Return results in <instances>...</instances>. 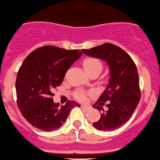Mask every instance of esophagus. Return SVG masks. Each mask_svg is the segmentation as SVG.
I'll return each instance as SVG.
<instances>
[{
  "label": "esophagus",
  "mask_w": 160,
  "mask_h": 160,
  "mask_svg": "<svg viewBox=\"0 0 160 160\" xmlns=\"http://www.w3.org/2000/svg\"><path fill=\"white\" fill-rule=\"evenodd\" d=\"M82 108L86 111H90V110H91V107H90V106H87V105H82Z\"/></svg>",
  "instance_id": "obj_1"
}]
</instances>
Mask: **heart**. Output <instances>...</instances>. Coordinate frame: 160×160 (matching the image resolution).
Returning a JSON list of instances; mask_svg holds the SVG:
<instances>
[{"instance_id": "b5f03b06", "label": "heart", "mask_w": 160, "mask_h": 160, "mask_svg": "<svg viewBox=\"0 0 160 160\" xmlns=\"http://www.w3.org/2000/svg\"><path fill=\"white\" fill-rule=\"evenodd\" d=\"M83 67H84L85 70L90 74L92 73H98L101 72L102 69V62L98 59L94 58H87L83 61ZM76 97L78 99L83 100L86 98V93L80 91L78 92L76 94Z\"/></svg>"}]
</instances>
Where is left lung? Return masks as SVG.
Masks as SVG:
<instances>
[{
    "instance_id": "obj_1",
    "label": "left lung",
    "mask_w": 160,
    "mask_h": 160,
    "mask_svg": "<svg viewBox=\"0 0 160 160\" xmlns=\"http://www.w3.org/2000/svg\"><path fill=\"white\" fill-rule=\"evenodd\" d=\"M82 52L87 56L105 61L110 70L108 84L93 105L102 112L100 119L93 122V126L99 131L118 129L131 118L140 100L136 66L123 49L111 43L82 49ZM107 101L108 110L105 112L101 106Z\"/></svg>"
}]
</instances>
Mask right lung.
I'll use <instances>...</instances> for the list:
<instances>
[{
    "mask_svg": "<svg viewBox=\"0 0 160 160\" xmlns=\"http://www.w3.org/2000/svg\"><path fill=\"white\" fill-rule=\"evenodd\" d=\"M82 55L81 50H67L45 46L29 53L18 70L16 79L18 106L24 118L44 131L58 129L78 103L64 106L53 102V89L59 87L66 71Z\"/></svg>",
    "mask_w": 160,
    "mask_h": 160,
    "instance_id": "add662e5",
    "label": "right lung"
}]
</instances>
